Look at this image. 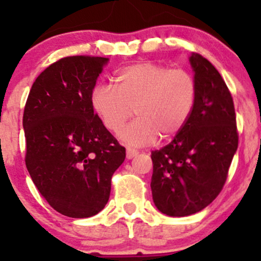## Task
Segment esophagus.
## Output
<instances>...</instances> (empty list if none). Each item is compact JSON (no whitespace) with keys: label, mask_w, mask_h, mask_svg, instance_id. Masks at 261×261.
I'll return each mask as SVG.
<instances>
[{"label":"esophagus","mask_w":261,"mask_h":261,"mask_svg":"<svg viewBox=\"0 0 261 261\" xmlns=\"http://www.w3.org/2000/svg\"><path fill=\"white\" fill-rule=\"evenodd\" d=\"M137 154H139V152H137L136 149H131V148L126 149V158H127V160H133V158L136 157Z\"/></svg>","instance_id":"34e87169"}]
</instances>
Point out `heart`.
<instances>
[{
    "instance_id": "heart-1",
    "label": "heart",
    "mask_w": 261,
    "mask_h": 261,
    "mask_svg": "<svg viewBox=\"0 0 261 261\" xmlns=\"http://www.w3.org/2000/svg\"><path fill=\"white\" fill-rule=\"evenodd\" d=\"M197 97L194 76L185 70L145 61L125 66L114 76V87L97 85L91 104L103 126L118 133L133 115L137 116L120 133L133 147L149 145L157 137L168 140L185 126Z\"/></svg>"
}]
</instances>
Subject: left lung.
Masks as SVG:
<instances>
[{"mask_svg":"<svg viewBox=\"0 0 261 261\" xmlns=\"http://www.w3.org/2000/svg\"><path fill=\"white\" fill-rule=\"evenodd\" d=\"M189 60L197 85L195 107L172 142L151 154L153 202L162 214L173 217L196 214L216 199L238 148L228 87L200 54L193 53Z\"/></svg>","mask_w":261,"mask_h":261,"instance_id":"left-lung-1","label":"left lung"}]
</instances>
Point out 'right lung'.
<instances>
[{"label": "right lung", "instance_id": "obj_1", "mask_svg": "<svg viewBox=\"0 0 261 261\" xmlns=\"http://www.w3.org/2000/svg\"><path fill=\"white\" fill-rule=\"evenodd\" d=\"M108 61L60 59L37 77L25 103L27 169L41 196L67 217H91L104 208L112 176L126 155L91 104Z\"/></svg>", "mask_w": 261, "mask_h": 261}]
</instances>
